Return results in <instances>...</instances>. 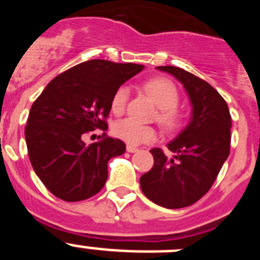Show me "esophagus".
<instances>
[{"mask_svg":"<svg viewBox=\"0 0 260 260\" xmlns=\"http://www.w3.org/2000/svg\"><path fill=\"white\" fill-rule=\"evenodd\" d=\"M126 151H127V152H130V153H133V152H137L138 148H137V147H134V146H126Z\"/></svg>","mask_w":260,"mask_h":260,"instance_id":"34e87169","label":"esophagus"}]
</instances>
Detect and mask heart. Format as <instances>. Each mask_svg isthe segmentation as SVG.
<instances>
[{
  "label": "heart",
  "instance_id": "heart-1",
  "mask_svg": "<svg viewBox=\"0 0 260 260\" xmlns=\"http://www.w3.org/2000/svg\"><path fill=\"white\" fill-rule=\"evenodd\" d=\"M143 88L160 108L157 114V121L160 125L167 130H174L178 127L182 122V114L177 109L180 93L173 82L167 78H152L143 84ZM128 93H130L128 88L125 86H121L116 89L112 98V104H110L113 113H122L127 104ZM113 134L121 141L132 146L148 143V142L155 141L157 137V133L152 126L142 125L133 118L121 119L114 123Z\"/></svg>",
  "mask_w": 260,
  "mask_h": 260
}]
</instances>
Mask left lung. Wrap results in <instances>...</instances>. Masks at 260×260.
<instances>
[{"instance_id": "8db88e82", "label": "left lung", "mask_w": 260, "mask_h": 260, "mask_svg": "<svg viewBox=\"0 0 260 260\" xmlns=\"http://www.w3.org/2000/svg\"><path fill=\"white\" fill-rule=\"evenodd\" d=\"M157 69L183 84L192 112L189 125L168 143L173 157L160 148L150 151L155 162L141 177V187L153 203L174 210L198 202L213 185L231 151L232 117L228 104L206 80L176 66Z\"/></svg>"}]
</instances>
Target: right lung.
Wrapping results in <instances>:
<instances>
[{
  "label": "right lung",
  "instance_id": "add662e5",
  "mask_svg": "<svg viewBox=\"0 0 260 260\" xmlns=\"http://www.w3.org/2000/svg\"><path fill=\"white\" fill-rule=\"evenodd\" d=\"M143 65L89 59L50 80L32 104L26 143L38 177L54 197L79 202L98 194L108 178V161L122 155V141L105 137L86 146L84 134L107 130L116 89Z\"/></svg>",
  "mask_w": 260,
  "mask_h": 260
}]
</instances>
